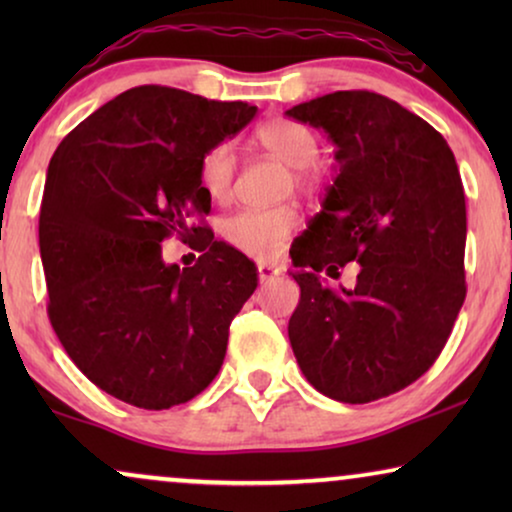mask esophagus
<instances>
[{"mask_svg": "<svg viewBox=\"0 0 512 512\" xmlns=\"http://www.w3.org/2000/svg\"><path fill=\"white\" fill-rule=\"evenodd\" d=\"M256 270H258V279H261V282H270V279L282 275V270H279L277 265H270V263H258Z\"/></svg>", "mask_w": 512, "mask_h": 512, "instance_id": "esophagus-1", "label": "esophagus"}]
</instances>
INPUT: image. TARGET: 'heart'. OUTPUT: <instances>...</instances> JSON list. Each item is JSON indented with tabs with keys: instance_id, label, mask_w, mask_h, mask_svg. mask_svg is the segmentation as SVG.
I'll return each mask as SVG.
<instances>
[{
	"instance_id": "b5f03b06",
	"label": "heart",
	"mask_w": 512,
	"mask_h": 512,
	"mask_svg": "<svg viewBox=\"0 0 512 512\" xmlns=\"http://www.w3.org/2000/svg\"><path fill=\"white\" fill-rule=\"evenodd\" d=\"M256 142L282 160L296 167L293 177L300 188L317 184L312 170L319 156V142L310 128L289 118H275L256 132ZM235 174V153L230 144H216L200 160V184L209 198L223 200L230 191ZM298 228V214L293 207L272 209H240L221 221V235L230 247L254 258L275 256L289 235Z\"/></svg>"
}]
</instances>
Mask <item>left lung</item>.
<instances>
[{"mask_svg":"<svg viewBox=\"0 0 512 512\" xmlns=\"http://www.w3.org/2000/svg\"><path fill=\"white\" fill-rule=\"evenodd\" d=\"M335 144L321 212L293 242L300 303L289 340L307 382L340 403L396 394L433 366L464 305L466 198L454 153L424 118L368 90L286 111ZM349 260L354 290L318 277Z\"/></svg>","mask_w":512,"mask_h":512,"instance_id":"left-lung-1","label":"left lung"}]
</instances>
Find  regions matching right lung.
<instances>
[{
    "instance_id": "1",
    "label": "right lung",
    "mask_w": 512,
    "mask_h": 512,
    "mask_svg": "<svg viewBox=\"0 0 512 512\" xmlns=\"http://www.w3.org/2000/svg\"><path fill=\"white\" fill-rule=\"evenodd\" d=\"M256 107L139 86L102 104L55 149L39 214L48 319L76 368L118 401L165 410L219 375L256 265L188 219L212 209L200 160ZM196 237L181 271L159 244Z\"/></svg>"
}]
</instances>
